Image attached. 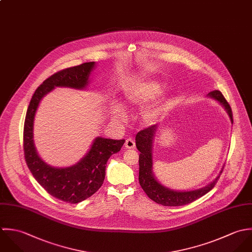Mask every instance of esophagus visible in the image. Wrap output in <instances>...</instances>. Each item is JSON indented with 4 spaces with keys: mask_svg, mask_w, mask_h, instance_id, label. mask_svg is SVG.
Listing matches in <instances>:
<instances>
[{
    "mask_svg": "<svg viewBox=\"0 0 252 252\" xmlns=\"http://www.w3.org/2000/svg\"><path fill=\"white\" fill-rule=\"evenodd\" d=\"M125 146H126V149H134V147H135V142H134L133 139L127 138V139L126 140Z\"/></svg>",
    "mask_w": 252,
    "mask_h": 252,
    "instance_id": "esophagus-1",
    "label": "esophagus"
}]
</instances>
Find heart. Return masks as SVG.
Returning <instances> with one entry per match:
<instances>
[{
    "label": "heart",
    "instance_id": "heart-1",
    "mask_svg": "<svg viewBox=\"0 0 252 252\" xmlns=\"http://www.w3.org/2000/svg\"><path fill=\"white\" fill-rule=\"evenodd\" d=\"M164 90V84L155 80L141 81L129 87L124 94V104L127 108L142 106L146 102L157 97ZM169 102L167 96H161L153 101L141 113V119L145 124L155 123L165 111ZM112 117L115 120L125 119V112L119 104H114L111 109Z\"/></svg>",
    "mask_w": 252,
    "mask_h": 252
}]
</instances>
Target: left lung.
<instances>
[{"mask_svg":"<svg viewBox=\"0 0 252 252\" xmlns=\"http://www.w3.org/2000/svg\"><path fill=\"white\" fill-rule=\"evenodd\" d=\"M207 96L219 102L222 105V107L226 110L231 123L233 124V114L231 107L224 98L223 94L219 91H213L210 92ZM158 125H154L145 129H142L136 134L135 137L136 147L138 151L140 152L138 177L140 186L152 201L164 206L185 205L200 199L215 186L223 169H221L218 176L212 182L197 190L176 191L163 186L157 180L153 172V143L158 131Z\"/></svg>","mask_w":252,"mask_h":252,"instance_id":"left-lung-1","label":"left lung"}]
</instances>
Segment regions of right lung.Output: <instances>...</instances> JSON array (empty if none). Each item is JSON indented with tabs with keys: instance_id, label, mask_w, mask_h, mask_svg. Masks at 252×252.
Returning <instances> with one entry per match:
<instances>
[{
	"instance_id": "add662e5",
	"label": "right lung",
	"mask_w": 252,
	"mask_h": 252,
	"mask_svg": "<svg viewBox=\"0 0 252 252\" xmlns=\"http://www.w3.org/2000/svg\"><path fill=\"white\" fill-rule=\"evenodd\" d=\"M95 62H87L61 70L48 78L36 90L27 109L23 149L26 163L37 182L52 197L69 203H78L93 196L103 184L109 158L121 150L125 139L96 137L91 149L80 161L67 167H54L44 161L34 144V119L43 97L56 87L87 89Z\"/></svg>"
}]
</instances>
